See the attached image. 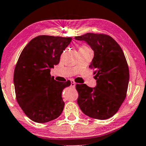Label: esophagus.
<instances>
[{
	"mask_svg": "<svg viewBox=\"0 0 146 146\" xmlns=\"http://www.w3.org/2000/svg\"><path fill=\"white\" fill-rule=\"evenodd\" d=\"M71 86L73 87V88H75V82L73 80H71Z\"/></svg>",
	"mask_w": 146,
	"mask_h": 146,
	"instance_id": "esophagus-1",
	"label": "esophagus"
}]
</instances>
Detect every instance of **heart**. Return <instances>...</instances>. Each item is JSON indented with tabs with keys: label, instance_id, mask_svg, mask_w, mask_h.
Wrapping results in <instances>:
<instances>
[{
	"label": "heart",
	"instance_id": "heart-1",
	"mask_svg": "<svg viewBox=\"0 0 146 146\" xmlns=\"http://www.w3.org/2000/svg\"><path fill=\"white\" fill-rule=\"evenodd\" d=\"M80 49H89L88 47H86V46H82L80 48Z\"/></svg>",
	"mask_w": 146,
	"mask_h": 146
}]
</instances>
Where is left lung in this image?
<instances>
[{
    "instance_id": "8db88e82",
    "label": "left lung",
    "mask_w": 146,
    "mask_h": 146,
    "mask_svg": "<svg viewBox=\"0 0 146 146\" xmlns=\"http://www.w3.org/2000/svg\"><path fill=\"white\" fill-rule=\"evenodd\" d=\"M75 38L86 42L94 51L89 67L95 70L97 80L95 88L85 84H76L79 106L91 118H110L126 97L129 69L124 53L118 43L108 35L87 33Z\"/></svg>"
}]
</instances>
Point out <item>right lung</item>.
Segmentation results:
<instances>
[{"label":"right lung","instance_id":"1","mask_svg":"<svg viewBox=\"0 0 146 146\" xmlns=\"http://www.w3.org/2000/svg\"><path fill=\"white\" fill-rule=\"evenodd\" d=\"M71 38L38 36L23 48L14 69L16 100L25 115L37 123L52 121L62 113V90L71 82H60L50 74L58 64Z\"/></svg>","mask_w":146,"mask_h":146}]
</instances>
